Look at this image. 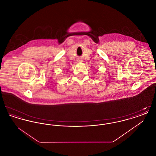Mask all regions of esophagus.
Wrapping results in <instances>:
<instances>
[{
	"label": "esophagus",
	"instance_id": "34e87169",
	"mask_svg": "<svg viewBox=\"0 0 156 156\" xmlns=\"http://www.w3.org/2000/svg\"><path fill=\"white\" fill-rule=\"evenodd\" d=\"M78 61H81V59H80V60H78Z\"/></svg>",
	"mask_w": 156,
	"mask_h": 156
}]
</instances>
